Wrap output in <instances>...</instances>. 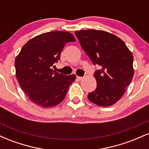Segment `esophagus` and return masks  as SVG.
I'll list each match as a JSON object with an SVG mask.
<instances>
[{
	"mask_svg": "<svg viewBox=\"0 0 149 149\" xmlns=\"http://www.w3.org/2000/svg\"><path fill=\"white\" fill-rule=\"evenodd\" d=\"M76 79L78 80H80L83 79V77H80V76H77L76 77Z\"/></svg>",
	"mask_w": 149,
	"mask_h": 149,
	"instance_id": "1",
	"label": "esophagus"
}]
</instances>
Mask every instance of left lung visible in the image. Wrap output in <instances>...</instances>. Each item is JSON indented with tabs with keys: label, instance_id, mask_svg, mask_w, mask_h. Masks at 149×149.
Instances as JSON below:
<instances>
[{
	"label": "left lung",
	"instance_id": "8db88e82",
	"mask_svg": "<svg viewBox=\"0 0 149 149\" xmlns=\"http://www.w3.org/2000/svg\"><path fill=\"white\" fill-rule=\"evenodd\" d=\"M81 47L94 65L97 88L88 97L100 107L116 104L125 92L134 76L133 55L125 43L113 34L100 30L75 31Z\"/></svg>",
	"mask_w": 149,
	"mask_h": 149
}]
</instances>
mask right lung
Here are the masks:
<instances>
[{"label": "right lung", "instance_id": "right-lung-1", "mask_svg": "<svg viewBox=\"0 0 149 149\" xmlns=\"http://www.w3.org/2000/svg\"><path fill=\"white\" fill-rule=\"evenodd\" d=\"M76 41L71 33L53 31L29 40L15 60L16 76L20 88L38 106L49 108L64 100L74 74L66 75L52 69L60 59L66 43Z\"/></svg>", "mask_w": 149, "mask_h": 149}]
</instances>
